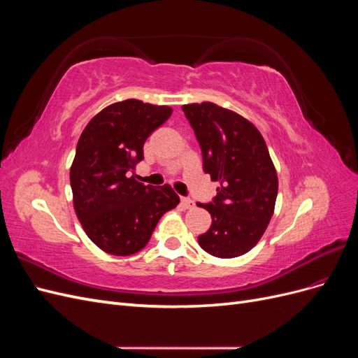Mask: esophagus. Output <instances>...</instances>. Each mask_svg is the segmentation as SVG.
I'll return each mask as SVG.
<instances>
[{
  "label": "esophagus",
  "instance_id": "esophagus-1",
  "mask_svg": "<svg viewBox=\"0 0 358 358\" xmlns=\"http://www.w3.org/2000/svg\"><path fill=\"white\" fill-rule=\"evenodd\" d=\"M180 204L183 206V209H192L194 206H196L191 199H182V200H180Z\"/></svg>",
  "mask_w": 358,
  "mask_h": 358
}]
</instances>
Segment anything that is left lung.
<instances>
[{
  "label": "left lung",
  "instance_id": "obj_1",
  "mask_svg": "<svg viewBox=\"0 0 358 358\" xmlns=\"http://www.w3.org/2000/svg\"><path fill=\"white\" fill-rule=\"evenodd\" d=\"M182 110L200 143L203 170L220 182L209 204L210 229L199 245L218 258L246 254L262 239L275 212L278 173L257 127L230 109L203 101Z\"/></svg>",
  "mask_w": 358,
  "mask_h": 358
}]
</instances>
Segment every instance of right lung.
<instances>
[{
	"label": "right lung",
	"instance_id": "right-lung-1",
	"mask_svg": "<svg viewBox=\"0 0 358 358\" xmlns=\"http://www.w3.org/2000/svg\"><path fill=\"white\" fill-rule=\"evenodd\" d=\"M170 106L129 99L96 113L76 148L70 183L76 215L101 251L133 255L143 249L159 218L179 204L170 185L154 188L136 180L150 133L170 117Z\"/></svg>",
	"mask_w": 358,
	"mask_h": 358
}]
</instances>
